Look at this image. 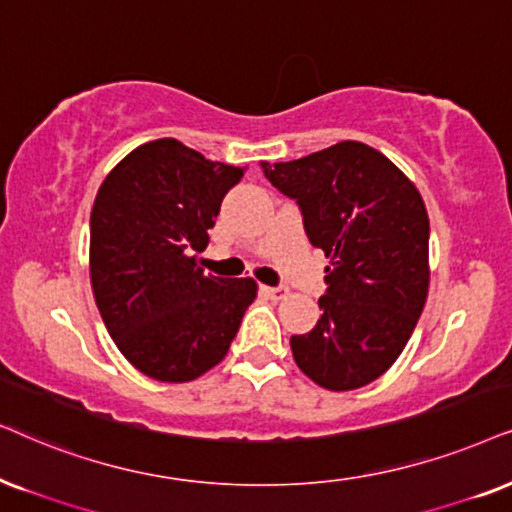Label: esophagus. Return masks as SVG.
Returning a JSON list of instances; mask_svg holds the SVG:
<instances>
[{"label": "esophagus", "instance_id": "34e87169", "mask_svg": "<svg viewBox=\"0 0 512 512\" xmlns=\"http://www.w3.org/2000/svg\"><path fill=\"white\" fill-rule=\"evenodd\" d=\"M262 293L271 297V300H283L288 295L286 286H262Z\"/></svg>", "mask_w": 512, "mask_h": 512}]
</instances>
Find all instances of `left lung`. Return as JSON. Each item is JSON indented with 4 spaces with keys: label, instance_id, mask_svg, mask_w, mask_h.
<instances>
[{
    "label": "left lung",
    "instance_id": "left-lung-1",
    "mask_svg": "<svg viewBox=\"0 0 512 512\" xmlns=\"http://www.w3.org/2000/svg\"><path fill=\"white\" fill-rule=\"evenodd\" d=\"M262 170L297 203L309 243L331 257L321 319L290 338L295 364L333 392L373 383L406 347L428 297L423 198L392 160L361 141Z\"/></svg>",
    "mask_w": 512,
    "mask_h": 512
}]
</instances>
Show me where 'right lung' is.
Here are the masks:
<instances>
[{"label":"right lung","instance_id":"add662e5","mask_svg":"<svg viewBox=\"0 0 512 512\" xmlns=\"http://www.w3.org/2000/svg\"><path fill=\"white\" fill-rule=\"evenodd\" d=\"M243 172L177 139H155L122 158L96 193L94 300L115 345L148 378L189 383L217 366L257 297L252 278L196 267L219 205Z\"/></svg>","mask_w":512,"mask_h":512}]
</instances>
